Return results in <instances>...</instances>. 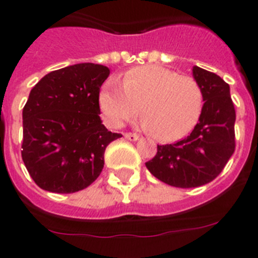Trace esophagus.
I'll return each mask as SVG.
<instances>
[{
	"mask_svg": "<svg viewBox=\"0 0 258 258\" xmlns=\"http://www.w3.org/2000/svg\"><path fill=\"white\" fill-rule=\"evenodd\" d=\"M124 137L129 141H137L138 138H140V136H138V134H136V133H125Z\"/></svg>",
	"mask_w": 258,
	"mask_h": 258,
	"instance_id": "esophagus-1",
	"label": "esophagus"
}]
</instances>
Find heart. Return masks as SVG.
Here are the masks:
<instances>
[{
  "label": "heart",
  "instance_id": "b5f03b06",
  "mask_svg": "<svg viewBox=\"0 0 258 258\" xmlns=\"http://www.w3.org/2000/svg\"><path fill=\"white\" fill-rule=\"evenodd\" d=\"M197 80L160 66H141L124 75L121 86L109 80L99 93V107L111 126H121L138 113L159 141H175L195 126L203 109Z\"/></svg>",
  "mask_w": 258,
  "mask_h": 258
}]
</instances>
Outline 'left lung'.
<instances>
[{"instance_id":"obj_1","label":"left lung","mask_w":258,"mask_h":258,"mask_svg":"<svg viewBox=\"0 0 258 258\" xmlns=\"http://www.w3.org/2000/svg\"><path fill=\"white\" fill-rule=\"evenodd\" d=\"M192 75L204 98L199 121L183 140L157 145L154 159L146 163L157 179L181 188L199 187L213 181L235 151L236 115L229 84L197 66Z\"/></svg>"}]
</instances>
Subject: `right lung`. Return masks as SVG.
Instances as JSON below:
<instances>
[{
	"mask_svg": "<svg viewBox=\"0 0 258 258\" xmlns=\"http://www.w3.org/2000/svg\"><path fill=\"white\" fill-rule=\"evenodd\" d=\"M106 66L80 63L52 71L32 88L23 108L22 159L42 190L72 194L99 177L104 150L121 134L99 117Z\"/></svg>",
	"mask_w": 258,
	"mask_h": 258,
	"instance_id": "obj_1",
	"label": "right lung"
}]
</instances>
